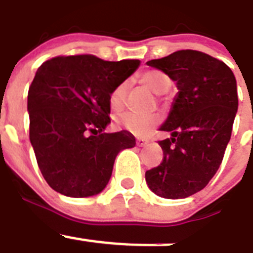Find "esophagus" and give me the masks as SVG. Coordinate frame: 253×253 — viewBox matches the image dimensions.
<instances>
[{
  "mask_svg": "<svg viewBox=\"0 0 253 253\" xmlns=\"http://www.w3.org/2000/svg\"><path fill=\"white\" fill-rule=\"evenodd\" d=\"M136 143H137V146L145 147V146H147V145H149V140H146V138H137Z\"/></svg>",
  "mask_w": 253,
  "mask_h": 253,
  "instance_id": "obj_1",
  "label": "esophagus"
}]
</instances>
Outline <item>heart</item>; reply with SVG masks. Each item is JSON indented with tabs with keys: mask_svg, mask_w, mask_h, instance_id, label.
I'll return each mask as SVG.
<instances>
[{
	"mask_svg": "<svg viewBox=\"0 0 253 253\" xmlns=\"http://www.w3.org/2000/svg\"><path fill=\"white\" fill-rule=\"evenodd\" d=\"M141 83L146 88H149L155 94H165L171 87V81L165 73L160 70H147L140 77ZM129 83L127 81L122 82L112 90L110 95V106L112 110L121 111L126 103V95L128 90ZM160 121L158 115L141 116L132 112H126L124 115L118 116L116 122L121 128L126 129L127 132L135 136L147 135L152 128Z\"/></svg>",
	"mask_w": 253,
	"mask_h": 253,
	"instance_id": "obj_1",
	"label": "heart"
}]
</instances>
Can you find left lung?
<instances>
[{
    "instance_id": "obj_1",
    "label": "left lung",
    "mask_w": 253,
    "mask_h": 253,
    "mask_svg": "<svg viewBox=\"0 0 253 253\" xmlns=\"http://www.w3.org/2000/svg\"><path fill=\"white\" fill-rule=\"evenodd\" d=\"M176 83L169 116L160 131L164 151L145 177L151 192L166 199L190 197L206 188L222 164L238 108L237 83L228 65L197 50H179L146 63Z\"/></svg>"
}]
</instances>
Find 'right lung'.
<instances>
[{"label":"right lung","mask_w":253,"mask_h":253,"mask_svg":"<svg viewBox=\"0 0 253 253\" xmlns=\"http://www.w3.org/2000/svg\"><path fill=\"white\" fill-rule=\"evenodd\" d=\"M140 60L56 56L39 67L27 94L30 142L42 176L72 198L97 195L111 179L116 156L136 145L132 133H107L110 95Z\"/></svg>","instance_id":"right-lung-1"}]
</instances>
